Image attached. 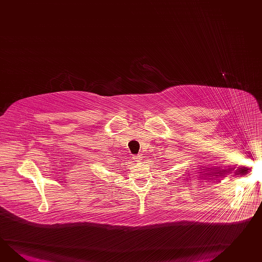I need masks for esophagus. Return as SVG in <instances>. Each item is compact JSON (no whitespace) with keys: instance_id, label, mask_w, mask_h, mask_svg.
Listing matches in <instances>:
<instances>
[{"instance_id":"1","label":"esophagus","mask_w":262,"mask_h":262,"mask_svg":"<svg viewBox=\"0 0 262 262\" xmlns=\"http://www.w3.org/2000/svg\"><path fill=\"white\" fill-rule=\"evenodd\" d=\"M141 158H142V157H141V154L137 155V156H135L134 160L136 161H141Z\"/></svg>"}]
</instances>
